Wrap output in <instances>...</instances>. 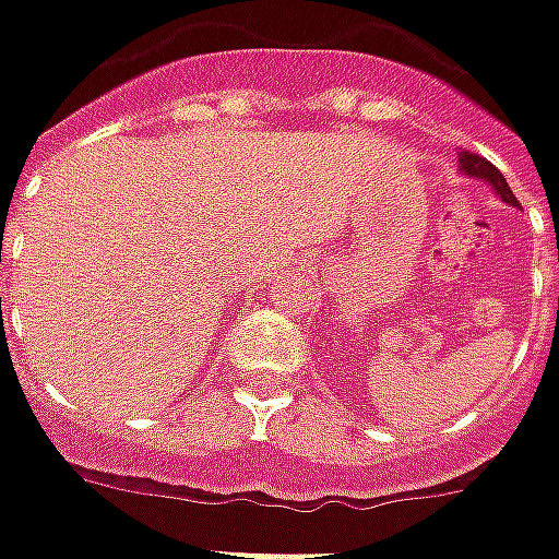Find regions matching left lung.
Wrapping results in <instances>:
<instances>
[{"label": "left lung", "mask_w": 559, "mask_h": 559, "mask_svg": "<svg viewBox=\"0 0 559 559\" xmlns=\"http://www.w3.org/2000/svg\"><path fill=\"white\" fill-rule=\"evenodd\" d=\"M457 160H461V169H464L467 176H476V179L489 182L491 188L504 198V201L516 206V198H513V191L508 188V179H504V176H501V173H498L486 157H479V154H473V151H461V154H457Z\"/></svg>", "instance_id": "1"}]
</instances>
